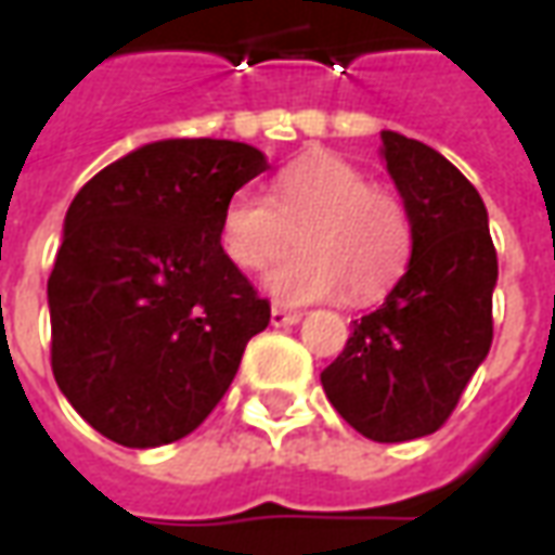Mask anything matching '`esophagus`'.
I'll list each match as a JSON object with an SVG mask.
<instances>
[{"label": "esophagus", "mask_w": 555, "mask_h": 555, "mask_svg": "<svg viewBox=\"0 0 555 555\" xmlns=\"http://www.w3.org/2000/svg\"><path fill=\"white\" fill-rule=\"evenodd\" d=\"M297 321H300V312H291V309H282V306L270 309V324L273 326H294Z\"/></svg>", "instance_id": "1"}]
</instances>
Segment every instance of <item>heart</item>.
<instances>
[{"label": "heart", "instance_id": "obj_1", "mask_svg": "<svg viewBox=\"0 0 555 555\" xmlns=\"http://www.w3.org/2000/svg\"><path fill=\"white\" fill-rule=\"evenodd\" d=\"M267 273L279 302H312L345 291L369 302L396 282L410 258V217L392 190L333 151L302 154L273 178L270 198L237 190L219 217V249L243 273Z\"/></svg>", "mask_w": 555, "mask_h": 555}]
</instances>
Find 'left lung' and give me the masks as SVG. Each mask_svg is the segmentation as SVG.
<instances>
[{"label":"left lung","instance_id":"1","mask_svg":"<svg viewBox=\"0 0 555 555\" xmlns=\"http://www.w3.org/2000/svg\"><path fill=\"white\" fill-rule=\"evenodd\" d=\"M384 159L408 207L413 255L384 306L353 321L321 384L362 437L408 442L446 425L488 357L496 249L481 195L442 154L384 130Z\"/></svg>","mask_w":555,"mask_h":555}]
</instances>
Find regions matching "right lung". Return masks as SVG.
<instances>
[{"instance_id": "1", "label": "right lung", "mask_w": 555, "mask_h": 555, "mask_svg": "<svg viewBox=\"0 0 555 555\" xmlns=\"http://www.w3.org/2000/svg\"><path fill=\"white\" fill-rule=\"evenodd\" d=\"M264 169L243 142L166 139L98 171L67 207L47 282L50 365L106 440L186 437L270 324V302L219 249L222 207Z\"/></svg>"}]
</instances>
